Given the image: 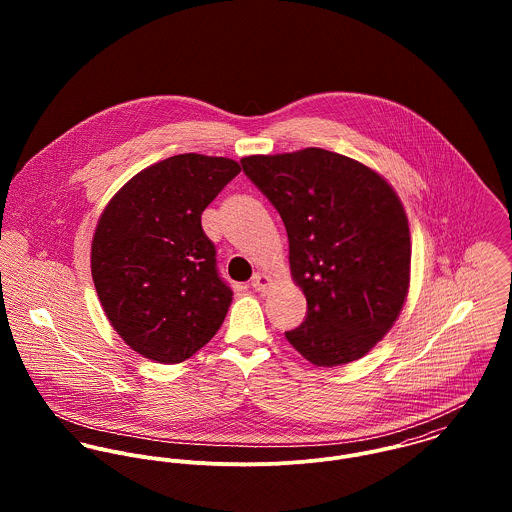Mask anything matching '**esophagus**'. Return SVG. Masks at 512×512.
Here are the masks:
<instances>
[{"label":"esophagus","instance_id":"esophagus-1","mask_svg":"<svg viewBox=\"0 0 512 512\" xmlns=\"http://www.w3.org/2000/svg\"><path fill=\"white\" fill-rule=\"evenodd\" d=\"M250 286L256 290V292H266L270 288V280L268 276L264 274H254V278L250 280Z\"/></svg>","mask_w":512,"mask_h":512}]
</instances>
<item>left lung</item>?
I'll return each mask as SVG.
<instances>
[{
	"mask_svg": "<svg viewBox=\"0 0 512 512\" xmlns=\"http://www.w3.org/2000/svg\"><path fill=\"white\" fill-rule=\"evenodd\" d=\"M284 220L307 317L286 339L317 366L347 365L398 319L410 286V228L370 167L321 147L240 159Z\"/></svg>",
	"mask_w": 512,
	"mask_h": 512,
	"instance_id": "left-lung-1",
	"label": "left lung"
}]
</instances>
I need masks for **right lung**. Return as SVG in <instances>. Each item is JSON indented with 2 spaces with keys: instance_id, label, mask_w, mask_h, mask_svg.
Here are the masks:
<instances>
[{
  "instance_id": "1",
  "label": "right lung",
  "mask_w": 512,
  "mask_h": 512,
  "mask_svg": "<svg viewBox=\"0 0 512 512\" xmlns=\"http://www.w3.org/2000/svg\"><path fill=\"white\" fill-rule=\"evenodd\" d=\"M238 173L228 157H167L132 177L98 220L94 288L112 327L142 357L181 363L219 331L232 290L201 215Z\"/></svg>"
}]
</instances>
